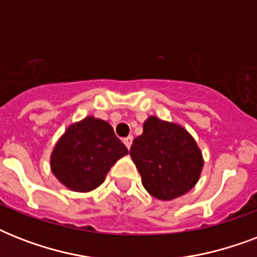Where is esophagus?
<instances>
[{"label":"esophagus","instance_id":"obj_1","mask_svg":"<svg viewBox=\"0 0 257 257\" xmlns=\"http://www.w3.org/2000/svg\"><path fill=\"white\" fill-rule=\"evenodd\" d=\"M132 141H133V137L132 136H128L126 139H124V144L125 147L128 149H131V145H132Z\"/></svg>","mask_w":257,"mask_h":257}]
</instances>
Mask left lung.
Listing matches in <instances>:
<instances>
[{
    "label": "left lung",
    "instance_id": "1",
    "mask_svg": "<svg viewBox=\"0 0 257 257\" xmlns=\"http://www.w3.org/2000/svg\"><path fill=\"white\" fill-rule=\"evenodd\" d=\"M129 153L149 195L164 201L191 191L204 167L203 153L191 133L156 116L145 120L143 135L133 140Z\"/></svg>",
    "mask_w": 257,
    "mask_h": 257
}]
</instances>
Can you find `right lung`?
I'll list each match as a JSON object with an SVG mask.
<instances>
[{"instance_id": "1", "label": "right lung", "mask_w": 257, "mask_h": 257, "mask_svg": "<svg viewBox=\"0 0 257 257\" xmlns=\"http://www.w3.org/2000/svg\"><path fill=\"white\" fill-rule=\"evenodd\" d=\"M128 149L116 137L109 122L93 116L69 125L50 155L56 179L74 192H90Z\"/></svg>"}]
</instances>
